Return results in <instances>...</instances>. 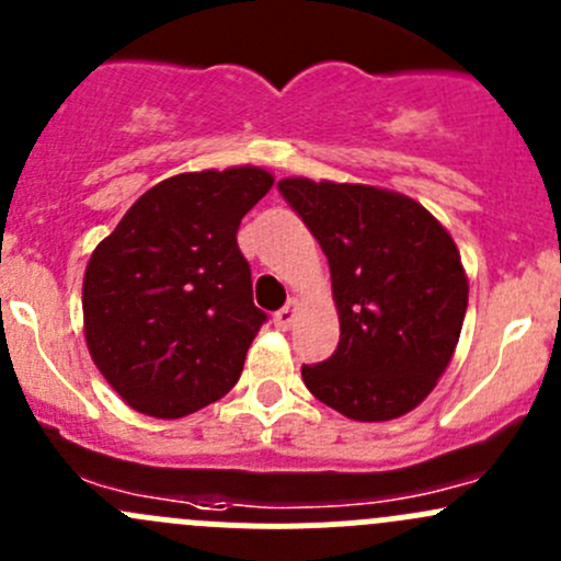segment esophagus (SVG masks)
I'll use <instances>...</instances> for the list:
<instances>
[{"label": "esophagus", "mask_w": 561, "mask_h": 561, "mask_svg": "<svg viewBox=\"0 0 561 561\" xmlns=\"http://www.w3.org/2000/svg\"><path fill=\"white\" fill-rule=\"evenodd\" d=\"M296 312H298V301H290L287 307H282L279 312L274 314V325L279 328V331H287V328L293 325V320H296Z\"/></svg>", "instance_id": "1"}]
</instances>
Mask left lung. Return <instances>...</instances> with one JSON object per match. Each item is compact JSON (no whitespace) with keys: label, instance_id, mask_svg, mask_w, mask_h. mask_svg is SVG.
Here are the masks:
<instances>
[{"label":"left lung","instance_id":"obj_1","mask_svg":"<svg viewBox=\"0 0 561 561\" xmlns=\"http://www.w3.org/2000/svg\"><path fill=\"white\" fill-rule=\"evenodd\" d=\"M279 192L320 241L331 268L339 347L301 377L350 421L415 410L448 369L467 314L469 279L456 241L401 192L304 175Z\"/></svg>","mask_w":561,"mask_h":561}]
</instances>
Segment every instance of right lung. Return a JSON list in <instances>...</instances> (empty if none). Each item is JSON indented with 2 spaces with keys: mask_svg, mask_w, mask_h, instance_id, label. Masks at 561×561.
<instances>
[{
  "mask_svg": "<svg viewBox=\"0 0 561 561\" xmlns=\"http://www.w3.org/2000/svg\"><path fill=\"white\" fill-rule=\"evenodd\" d=\"M274 186L257 165L179 173L138 197L83 274V336L135 412L184 417L239 382L265 314L239 225Z\"/></svg>",
  "mask_w": 561,
  "mask_h": 561,
  "instance_id": "obj_1",
  "label": "right lung"
}]
</instances>
